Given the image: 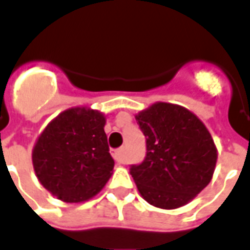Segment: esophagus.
Returning a JSON list of instances; mask_svg holds the SVG:
<instances>
[{
  "mask_svg": "<svg viewBox=\"0 0 250 250\" xmlns=\"http://www.w3.org/2000/svg\"><path fill=\"white\" fill-rule=\"evenodd\" d=\"M112 156L118 164H124L125 163V147L123 146L116 150H112Z\"/></svg>",
  "mask_w": 250,
  "mask_h": 250,
  "instance_id": "1",
  "label": "esophagus"
}]
</instances>
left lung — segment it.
Instances as JSON below:
<instances>
[{
    "label": "left lung",
    "mask_w": 250,
    "mask_h": 250,
    "mask_svg": "<svg viewBox=\"0 0 250 250\" xmlns=\"http://www.w3.org/2000/svg\"><path fill=\"white\" fill-rule=\"evenodd\" d=\"M136 121L146 141L143 163L130 165L141 196L163 209L183 207L212 180L217 150L210 133L193 113L173 104H154Z\"/></svg>",
    "instance_id": "obj_1"
}]
</instances>
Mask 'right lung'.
<instances>
[{"label":"right lung","instance_id":"add662e5","mask_svg":"<svg viewBox=\"0 0 250 250\" xmlns=\"http://www.w3.org/2000/svg\"><path fill=\"white\" fill-rule=\"evenodd\" d=\"M105 117L96 110L73 107L49 124L33 149L40 183L65 202L86 201L112 176Z\"/></svg>","mask_w":250,"mask_h":250}]
</instances>
